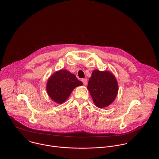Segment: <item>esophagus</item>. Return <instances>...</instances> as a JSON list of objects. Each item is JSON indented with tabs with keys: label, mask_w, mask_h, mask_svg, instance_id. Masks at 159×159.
<instances>
[{
	"label": "esophagus",
	"mask_w": 159,
	"mask_h": 159,
	"mask_svg": "<svg viewBox=\"0 0 159 159\" xmlns=\"http://www.w3.org/2000/svg\"><path fill=\"white\" fill-rule=\"evenodd\" d=\"M82 82H83V84H84V85H87V79L86 78L82 79Z\"/></svg>",
	"instance_id": "34e87169"
}]
</instances>
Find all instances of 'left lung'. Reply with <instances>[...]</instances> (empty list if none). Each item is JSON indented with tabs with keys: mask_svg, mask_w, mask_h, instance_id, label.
<instances>
[{
	"mask_svg": "<svg viewBox=\"0 0 159 159\" xmlns=\"http://www.w3.org/2000/svg\"><path fill=\"white\" fill-rule=\"evenodd\" d=\"M87 89L94 104L99 108H104L115 100L118 84L112 72L94 70L89 80Z\"/></svg>",
	"mask_w": 159,
	"mask_h": 159,
	"instance_id": "1",
	"label": "left lung"
}]
</instances>
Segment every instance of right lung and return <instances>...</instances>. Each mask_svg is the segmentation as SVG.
Returning a JSON list of instances; mask_svg holds the SVG:
<instances>
[{"label":"right lung","mask_w":159,"mask_h":159,"mask_svg":"<svg viewBox=\"0 0 159 159\" xmlns=\"http://www.w3.org/2000/svg\"><path fill=\"white\" fill-rule=\"evenodd\" d=\"M76 76L65 69L53 73L48 79L47 91L50 98L58 104L65 102L77 87L82 85Z\"/></svg>","instance_id":"add662e5"}]
</instances>
